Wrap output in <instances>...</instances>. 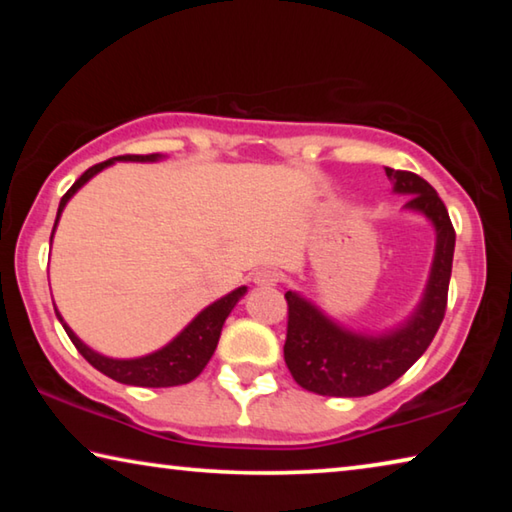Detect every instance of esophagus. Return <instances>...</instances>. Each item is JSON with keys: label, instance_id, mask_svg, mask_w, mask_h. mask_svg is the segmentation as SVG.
Wrapping results in <instances>:
<instances>
[{"label": "esophagus", "instance_id": "esophagus-1", "mask_svg": "<svg viewBox=\"0 0 512 512\" xmlns=\"http://www.w3.org/2000/svg\"><path fill=\"white\" fill-rule=\"evenodd\" d=\"M253 282L257 287H275V284L280 282V273H277L275 268H259L253 275Z\"/></svg>", "mask_w": 512, "mask_h": 512}]
</instances>
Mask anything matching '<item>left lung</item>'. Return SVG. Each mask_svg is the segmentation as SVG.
<instances>
[{
    "instance_id": "8db88e82",
    "label": "left lung",
    "mask_w": 512,
    "mask_h": 512,
    "mask_svg": "<svg viewBox=\"0 0 512 512\" xmlns=\"http://www.w3.org/2000/svg\"><path fill=\"white\" fill-rule=\"evenodd\" d=\"M386 176L393 180L395 192L411 196L406 201L409 210L422 212L436 225V257L427 291L402 327L381 336L348 332L298 293H284L289 309L284 361L305 391L327 397H363L391 386L422 357L445 318L456 244L452 219L436 189L418 173L386 167Z\"/></svg>"
}]
</instances>
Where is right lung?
Masks as SVG:
<instances>
[{
    "mask_svg": "<svg viewBox=\"0 0 512 512\" xmlns=\"http://www.w3.org/2000/svg\"><path fill=\"white\" fill-rule=\"evenodd\" d=\"M158 153L151 155H119V158H112L106 162H99L90 167L83 176L76 180V183L67 189V194L60 198L58 205V214H56V223L60 219V212L67 205L69 198H72L79 189L88 183L92 176H97L101 169L110 167L112 162L117 160H133V162H153L158 160ZM54 223V230H56ZM54 237V235H51ZM246 293V287H239L228 296H223L221 300H216L214 305L203 309L192 323H189L183 332H180L176 339H173L169 345H164L162 350L146 354V357L140 359H108L103 354L90 350L88 345L81 343L79 336H76L72 329L65 325V320L60 318L56 311V316L60 323H63L65 332L72 343L76 345V350L83 354V359L90 363V366L97 368L103 375L119 381V384H128V386H144V388H167V386H180V384H189V381L196 379L201 375L203 368L207 366V361L212 359V354L216 350V343H219L221 336V327L225 323V318L232 311V307L237 305L239 298ZM56 309V307H54Z\"/></svg>",
    "mask_w": 512,
    "mask_h": 512,
    "instance_id": "right-lung-1",
    "label": "right lung"
}]
</instances>
